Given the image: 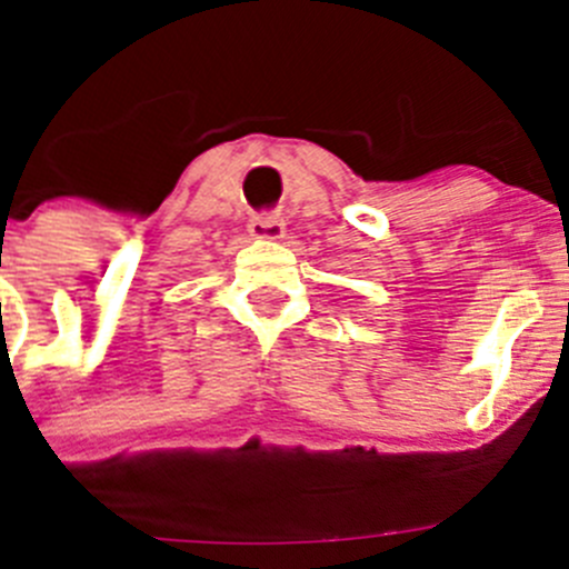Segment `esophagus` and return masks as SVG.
I'll use <instances>...</instances> for the list:
<instances>
[{"label":"esophagus","mask_w":569,"mask_h":569,"mask_svg":"<svg viewBox=\"0 0 569 569\" xmlns=\"http://www.w3.org/2000/svg\"><path fill=\"white\" fill-rule=\"evenodd\" d=\"M248 228L256 239H281V233H284V224L276 213H256Z\"/></svg>","instance_id":"1"}]
</instances>
